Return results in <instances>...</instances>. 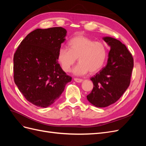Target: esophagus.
Here are the masks:
<instances>
[{"mask_svg": "<svg viewBox=\"0 0 146 146\" xmlns=\"http://www.w3.org/2000/svg\"><path fill=\"white\" fill-rule=\"evenodd\" d=\"M74 80L75 82H76L77 83H81L83 82V80L82 79H80V78H74Z\"/></svg>", "mask_w": 146, "mask_h": 146, "instance_id": "obj_1", "label": "esophagus"}]
</instances>
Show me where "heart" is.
<instances>
[{"mask_svg": "<svg viewBox=\"0 0 146 146\" xmlns=\"http://www.w3.org/2000/svg\"><path fill=\"white\" fill-rule=\"evenodd\" d=\"M107 56V49L104 43L94 41L81 35H77L68 42V48H60L57 55V61L64 72H69L76 63H79L72 72L77 76L98 72L103 67Z\"/></svg>", "mask_w": 146, "mask_h": 146, "instance_id": "heart-1", "label": "heart"}]
</instances>
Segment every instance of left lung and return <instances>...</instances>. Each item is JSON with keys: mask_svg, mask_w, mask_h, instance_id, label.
<instances>
[{"mask_svg": "<svg viewBox=\"0 0 146 146\" xmlns=\"http://www.w3.org/2000/svg\"><path fill=\"white\" fill-rule=\"evenodd\" d=\"M102 39L110 47L107 64L92 77L94 88L86 98L92 105L104 108L115 103L130 85L133 58L126 46L117 39Z\"/></svg>", "mask_w": 146, "mask_h": 146, "instance_id": "obj_1", "label": "left lung"}]
</instances>
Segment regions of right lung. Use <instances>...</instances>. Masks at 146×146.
I'll use <instances>...</instances> for the list:
<instances>
[{
    "label": "right lung",
    "instance_id": "1",
    "mask_svg": "<svg viewBox=\"0 0 146 146\" xmlns=\"http://www.w3.org/2000/svg\"><path fill=\"white\" fill-rule=\"evenodd\" d=\"M67 31L62 27L37 29L27 35L14 55V80L25 98L39 107L52 105L72 78L57 61Z\"/></svg>",
    "mask_w": 146,
    "mask_h": 146
}]
</instances>
